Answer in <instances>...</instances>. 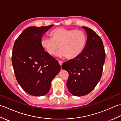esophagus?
Returning <instances> with one entry per match:
<instances>
[{
  "label": "esophagus",
  "instance_id": "esophagus-1",
  "mask_svg": "<svg viewBox=\"0 0 121 121\" xmlns=\"http://www.w3.org/2000/svg\"><path fill=\"white\" fill-rule=\"evenodd\" d=\"M58 62H59V65H60V66H61L62 65V63H63V62H62V61H58Z\"/></svg>",
  "mask_w": 121,
  "mask_h": 121
}]
</instances>
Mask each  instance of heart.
<instances>
[{
  "instance_id": "b5f03b06",
  "label": "heart",
  "mask_w": 121,
  "mask_h": 121,
  "mask_svg": "<svg viewBox=\"0 0 121 121\" xmlns=\"http://www.w3.org/2000/svg\"><path fill=\"white\" fill-rule=\"evenodd\" d=\"M51 38L43 37L42 47L49 55L53 56L60 47L57 56L69 59L78 57L83 52L87 43V35L82 30L58 27L50 33Z\"/></svg>"
}]
</instances>
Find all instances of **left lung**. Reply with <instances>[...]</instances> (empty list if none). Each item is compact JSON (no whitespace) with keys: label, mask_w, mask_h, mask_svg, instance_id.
Returning <instances> with one entry per match:
<instances>
[{"label":"left lung","mask_w":121,"mask_h":121,"mask_svg":"<svg viewBox=\"0 0 121 121\" xmlns=\"http://www.w3.org/2000/svg\"><path fill=\"white\" fill-rule=\"evenodd\" d=\"M82 28L87 35L85 48L78 57L61 66L69 74L66 83L69 91L75 96H85L95 88L101 78L106 58L101 38L91 29Z\"/></svg>","instance_id":"1"}]
</instances>
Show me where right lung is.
Instances as JSON below:
<instances>
[{"label":"right lung","mask_w":121,"mask_h":121,"mask_svg":"<svg viewBox=\"0 0 121 121\" xmlns=\"http://www.w3.org/2000/svg\"><path fill=\"white\" fill-rule=\"evenodd\" d=\"M52 26L26 28L13 47L12 63L15 78L22 89L32 96L47 94L51 81L60 71L57 60L40 44L43 36Z\"/></svg>","instance_id":"add662e5"}]
</instances>
